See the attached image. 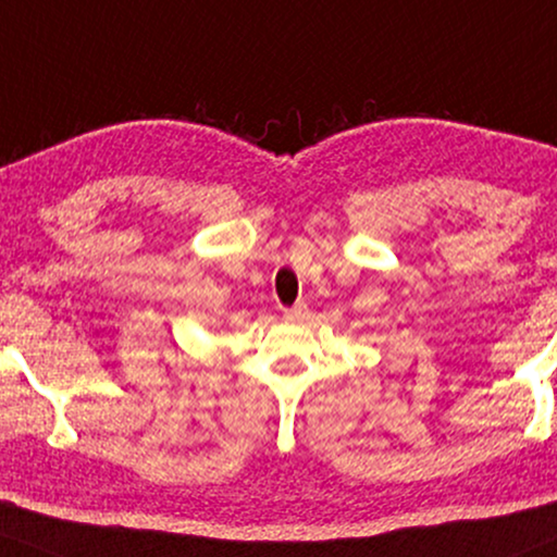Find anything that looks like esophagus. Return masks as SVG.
Returning <instances> with one entry per match:
<instances>
[{
  "mask_svg": "<svg viewBox=\"0 0 557 557\" xmlns=\"http://www.w3.org/2000/svg\"><path fill=\"white\" fill-rule=\"evenodd\" d=\"M306 311H308L306 302H295L293 308H285L283 315H285V319L293 321V319H302V315H306Z\"/></svg>",
  "mask_w": 557,
  "mask_h": 557,
  "instance_id": "34e87169",
  "label": "esophagus"
}]
</instances>
